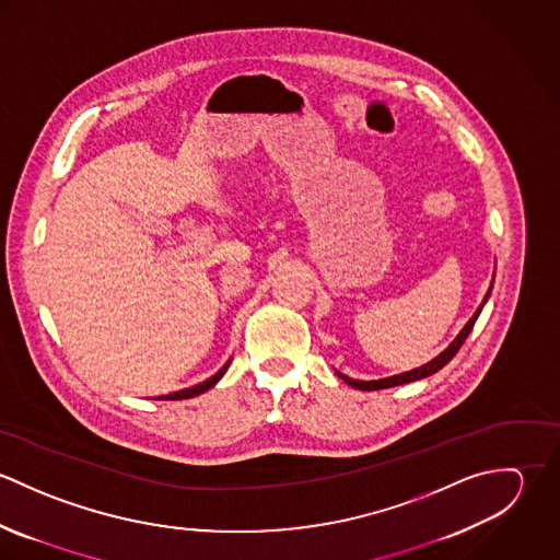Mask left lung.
<instances>
[{"instance_id":"left-lung-1","label":"left lung","mask_w":560,"mask_h":560,"mask_svg":"<svg viewBox=\"0 0 560 560\" xmlns=\"http://www.w3.org/2000/svg\"><path fill=\"white\" fill-rule=\"evenodd\" d=\"M489 293H491V289L487 291V295H485L479 311L472 315V319L466 323V327H464V329L459 331V336L448 345V349H444V351H442L435 360H431L429 364H424V366H420V369H413V371H409V373H400V375H395V377L375 380V382H358V380H351V377H347V375H342V373H338V377H340L345 384H349V386H353V388H358V390H382V388H393V386H400V384H409V382H416V380H422V377H429V375L438 373L442 366H446V364L455 358V353H457V351L462 349V345L466 342L468 334L472 331L475 323L479 319L480 311H482V306H485Z\"/></svg>"}]
</instances>
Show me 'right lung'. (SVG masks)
<instances>
[{
	"instance_id": "1",
	"label": "right lung",
	"mask_w": 560,
	"mask_h": 560,
	"mask_svg": "<svg viewBox=\"0 0 560 560\" xmlns=\"http://www.w3.org/2000/svg\"><path fill=\"white\" fill-rule=\"evenodd\" d=\"M231 364V362H229ZM229 364H224L213 377H209L207 382H202V384H196L194 388H185V390H178V393H172V395H165V397H161V399L165 400H178V399H191V397H196V395H202V393H207L209 388H213L220 380H222V375L226 373V369H229Z\"/></svg>"
}]
</instances>
